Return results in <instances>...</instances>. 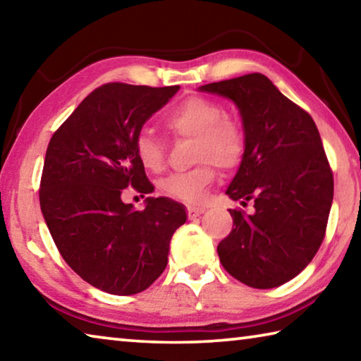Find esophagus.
<instances>
[{
	"label": "esophagus",
	"mask_w": 361,
	"mask_h": 361,
	"mask_svg": "<svg viewBox=\"0 0 361 361\" xmlns=\"http://www.w3.org/2000/svg\"><path fill=\"white\" fill-rule=\"evenodd\" d=\"M205 212V209L204 207H188V218L189 219H194V218H197L199 215H202V213Z\"/></svg>",
	"instance_id": "1"
}]
</instances>
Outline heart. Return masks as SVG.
<instances>
[{
	"mask_svg": "<svg viewBox=\"0 0 361 361\" xmlns=\"http://www.w3.org/2000/svg\"><path fill=\"white\" fill-rule=\"evenodd\" d=\"M164 126L175 138H191V157L199 164L188 172L170 175L159 181L164 197L189 204L202 202L216 180V166L231 172L240 166L247 148L245 130L239 121L224 114L221 103L204 95H192L176 105ZM135 156L140 166L151 173L166 167V148L149 132H140L135 138Z\"/></svg>",
	"mask_w": 361,
	"mask_h": 361,
	"instance_id": "obj_1",
	"label": "heart"
}]
</instances>
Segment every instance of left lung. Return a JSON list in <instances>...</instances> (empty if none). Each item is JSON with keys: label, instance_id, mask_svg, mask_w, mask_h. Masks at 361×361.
Segmentation results:
<instances>
[{"label": "left lung", "instance_id": "8db88e82", "mask_svg": "<svg viewBox=\"0 0 361 361\" xmlns=\"http://www.w3.org/2000/svg\"><path fill=\"white\" fill-rule=\"evenodd\" d=\"M240 109L247 148L226 194L253 212L229 209L234 226L218 243L232 277L276 288L319 252L331 210L334 180L315 122L261 73L205 84Z\"/></svg>", "mask_w": 361, "mask_h": 361}]
</instances>
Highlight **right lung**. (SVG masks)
I'll return each instance as SVG.
<instances>
[{
  "label": "right lung",
  "mask_w": 361,
  "mask_h": 361,
  "mask_svg": "<svg viewBox=\"0 0 361 361\" xmlns=\"http://www.w3.org/2000/svg\"><path fill=\"white\" fill-rule=\"evenodd\" d=\"M180 85L108 82L81 102L49 142L39 185L42 216L60 255L85 282L118 296L148 288L167 266L173 232L186 221L183 205L146 199L124 204L132 186L152 192L135 156V138Z\"/></svg>",
  "instance_id": "add662e5"
}]
</instances>
